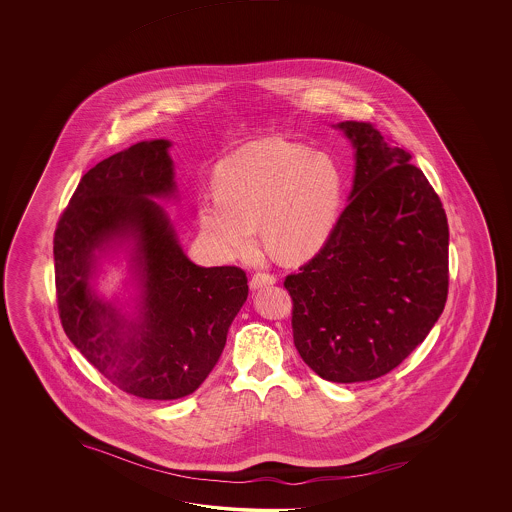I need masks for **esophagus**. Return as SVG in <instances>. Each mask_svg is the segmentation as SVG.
<instances>
[{
    "mask_svg": "<svg viewBox=\"0 0 512 512\" xmlns=\"http://www.w3.org/2000/svg\"><path fill=\"white\" fill-rule=\"evenodd\" d=\"M272 283H276V276L271 272H256L251 278L252 289H261V287L272 285Z\"/></svg>",
    "mask_w": 512,
    "mask_h": 512,
    "instance_id": "1",
    "label": "esophagus"
}]
</instances>
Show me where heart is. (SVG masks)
<instances>
[{
	"label": "heart",
	"mask_w": 512,
	"mask_h": 512,
	"mask_svg": "<svg viewBox=\"0 0 512 512\" xmlns=\"http://www.w3.org/2000/svg\"><path fill=\"white\" fill-rule=\"evenodd\" d=\"M216 194L197 203L199 227L223 254H249L256 225L282 260H305L324 247L342 203V172L326 155L298 142H252L219 161Z\"/></svg>",
	"instance_id": "heart-1"
}]
</instances>
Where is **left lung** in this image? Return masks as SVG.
<instances>
[{"label":"left lung","mask_w":512,"mask_h":512,"mask_svg":"<svg viewBox=\"0 0 512 512\" xmlns=\"http://www.w3.org/2000/svg\"><path fill=\"white\" fill-rule=\"evenodd\" d=\"M338 126L357 150L348 207L283 287L300 357L322 379L348 384L397 368L443 313L448 221L410 153L371 122Z\"/></svg>","instance_id":"left-lung-1"}]
</instances>
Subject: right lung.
<instances>
[{
    "instance_id": "1",
    "label": "right lung",
    "mask_w": 512,
    "mask_h": 512,
    "mask_svg": "<svg viewBox=\"0 0 512 512\" xmlns=\"http://www.w3.org/2000/svg\"><path fill=\"white\" fill-rule=\"evenodd\" d=\"M168 148L163 139L137 142L93 166L58 219L53 240L56 302L67 337L113 386L152 401L196 392L249 294L240 267L207 269L188 260L153 201L174 194ZM122 235L138 241L145 287L143 322L128 330L86 282L94 251Z\"/></svg>"
}]
</instances>
